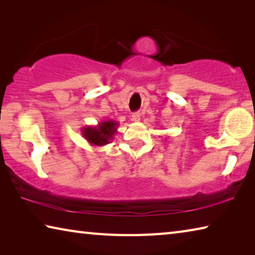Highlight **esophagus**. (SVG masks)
<instances>
[{
  "mask_svg": "<svg viewBox=\"0 0 255 255\" xmlns=\"http://www.w3.org/2000/svg\"><path fill=\"white\" fill-rule=\"evenodd\" d=\"M140 119H141V115H140V113H137V112L133 113L131 116V120L133 121V122H139Z\"/></svg>",
  "mask_w": 255,
  "mask_h": 255,
  "instance_id": "1",
  "label": "esophagus"
}]
</instances>
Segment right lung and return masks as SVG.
<instances>
[{
	"label": "right lung",
	"mask_w": 255,
	"mask_h": 255,
	"mask_svg": "<svg viewBox=\"0 0 255 255\" xmlns=\"http://www.w3.org/2000/svg\"><path fill=\"white\" fill-rule=\"evenodd\" d=\"M119 123L116 121H103L97 125H88L82 128V134L89 144L103 146L110 143L118 132Z\"/></svg>",
	"instance_id": "add662e5"
}]
</instances>
